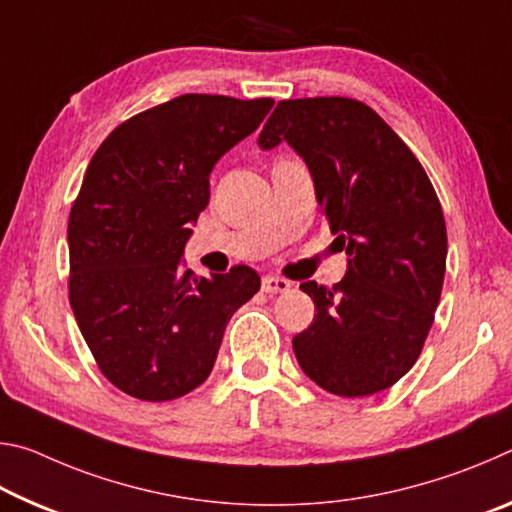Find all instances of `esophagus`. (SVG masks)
<instances>
[{
  "mask_svg": "<svg viewBox=\"0 0 512 512\" xmlns=\"http://www.w3.org/2000/svg\"><path fill=\"white\" fill-rule=\"evenodd\" d=\"M289 289H291L289 280H282V277H275V275H264L262 277V291L264 293H284Z\"/></svg>",
  "mask_w": 512,
  "mask_h": 512,
  "instance_id": "esophagus-1",
  "label": "esophagus"
}]
</instances>
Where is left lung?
Masks as SVG:
<instances>
[{
  "instance_id": "8db88e82",
  "label": "left lung",
  "mask_w": 512,
  "mask_h": 512,
  "mask_svg": "<svg viewBox=\"0 0 512 512\" xmlns=\"http://www.w3.org/2000/svg\"><path fill=\"white\" fill-rule=\"evenodd\" d=\"M280 142L305 160L348 253L339 284H300L316 316L293 336V352L327 393L386 391L418 361L433 325L447 262L443 207L409 146L357 99L280 101L257 144Z\"/></svg>"
}]
</instances>
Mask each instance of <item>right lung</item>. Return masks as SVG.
<instances>
[{
	"instance_id": "add662e5",
	"label": "right lung",
	"mask_w": 512,
	"mask_h": 512,
	"mask_svg": "<svg viewBox=\"0 0 512 512\" xmlns=\"http://www.w3.org/2000/svg\"><path fill=\"white\" fill-rule=\"evenodd\" d=\"M273 99L183 94L119 124L92 155L69 212V305L99 370L144 402L210 377L225 325L259 291L250 266L196 277L183 250L210 173Z\"/></svg>"
}]
</instances>
